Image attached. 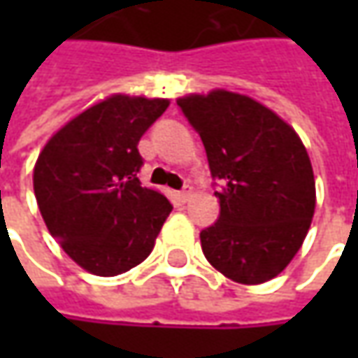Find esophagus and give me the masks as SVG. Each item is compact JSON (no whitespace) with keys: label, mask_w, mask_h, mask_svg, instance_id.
I'll use <instances>...</instances> for the list:
<instances>
[{"label":"esophagus","mask_w":358,"mask_h":358,"mask_svg":"<svg viewBox=\"0 0 358 358\" xmlns=\"http://www.w3.org/2000/svg\"><path fill=\"white\" fill-rule=\"evenodd\" d=\"M189 197H191V189H183V191H179V193H177V199L181 201V203H187Z\"/></svg>","instance_id":"1"}]
</instances>
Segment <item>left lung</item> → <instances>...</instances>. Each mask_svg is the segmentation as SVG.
<instances>
[{
    "mask_svg": "<svg viewBox=\"0 0 358 358\" xmlns=\"http://www.w3.org/2000/svg\"><path fill=\"white\" fill-rule=\"evenodd\" d=\"M221 189L219 219L201 231L207 261L241 285L271 281L307 237L317 193L296 131L253 97L227 90L179 97Z\"/></svg>",
    "mask_w": 358,
    "mask_h": 358,
    "instance_id": "obj_1",
    "label": "left lung"
}]
</instances>
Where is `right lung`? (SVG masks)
I'll return each mask as SVG.
<instances>
[{"mask_svg": "<svg viewBox=\"0 0 358 358\" xmlns=\"http://www.w3.org/2000/svg\"><path fill=\"white\" fill-rule=\"evenodd\" d=\"M169 99L115 93L51 135L34 167L37 207L77 265L115 277L143 263L171 203L141 187L139 139Z\"/></svg>", "mask_w": 358, "mask_h": 358, "instance_id": "obj_1", "label": "right lung"}]
</instances>
